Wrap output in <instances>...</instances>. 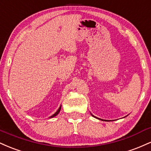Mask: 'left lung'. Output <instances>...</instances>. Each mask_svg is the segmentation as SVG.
Masks as SVG:
<instances>
[{
  "label": "left lung",
  "mask_w": 151,
  "mask_h": 151,
  "mask_svg": "<svg viewBox=\"0 0 151 151\" xmlns=\"http://www.w3.org/2000/svg\"><path fill=\"white\" fill-rule=\"evenodd\" d=\"M91 115H92V114H91ZM92 116H93V117H95V116H93V115H92ZM95 118H96V117H95ZM96 119H99V120H102V121H106V120H103V119H99V118H96Z\"/></svg>",
  "instance_id": "8db88e82"
}]
</instances>
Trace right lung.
Listing matches in <instances>:
<instances>
[{
  "label": "right lung",
  "mask_w": 151,
  "mask_h": 151,
  "mask_svg": "<svg viewBox=\"0 0 151 151\" xmlns=\"http://www.w3.org/2000/svg\"><path fill=\"white\" fill-rule=\"evenodd\" d=\"M61 106H60V108H59V109H58V111H56V112H55V114H53V115H52V116H50V118H52V117H55V116H57V115H58V114L59 113H60V110H61Z\"/></svg>",
  "instance_id": "1"
}]
</instances>
